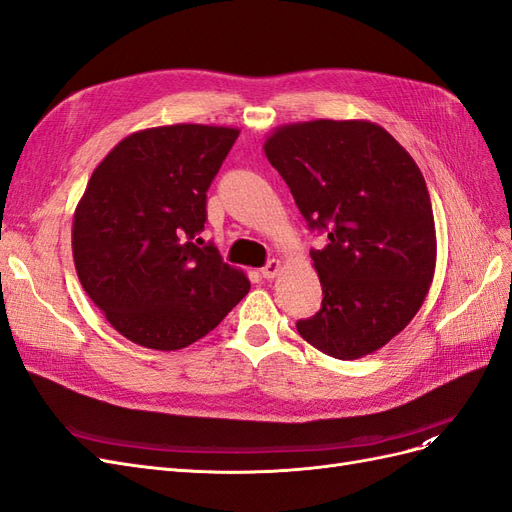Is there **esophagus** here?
Wrapping results in <instances>:
<instances>
[{
  "instance_id": "34e87169",
  "label": "esophagus",
  "mask_w": 512,
  "mask_h": 512,
  "mask_svg": "<svg viewBox=\"0 0 512 512\" xmlns=\"http://www.w3.org/2000/svg\"><path fill=\"white\" fill-rule=\"evenodd\" d=\"M282 271V260H277V258H273V260H269L265 267H262V277H265V280H273V277Z\"/></svg>"
}]
</instances>
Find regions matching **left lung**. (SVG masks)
<instances>
[{
  "mask_svg": "<svg viewBox=\"0 0 512 512\" xmlns=\"http://www.w3.org/2000/svg\"><path fill=\"white\" fill-rule=\"evenodd\" d=\"M265 153L307 226L327 230L312 250L320 312L299 320L307 344L352 361L380 350L421 309L436 271V226L425 179L378 123H288Z\"/></svg>",
  "mask_w": 512,
  "mask_h": 512,
  "instance_id": "obj_1",
  "label": "left lung"
}]
</instances>
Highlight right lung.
I'll use <instances>...</instances> for the list:
<instances>
[{"mask_svg":"<svg viewBox=\"0 0 512 512\" xmlns=\"http://www.w3.org/2000/svg\"><path fill=\"white\" fill-rule=\"evenodd\" d=\"M237 128L177 123L134 132L96 166L72 222L76 275L111 327L151 350H181L250 290L196 239L207 190Z\"/></svg>","mask_w":512,"mask_h":512,"instance_id":"obj_1","label":"right lung"}]
</instances>
